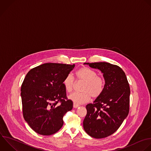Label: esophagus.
I'll list each match as a JSON object with an SVG mask.
<instances>
[{
	"label": "esophagus",
	"mask_w": 151,
	"mask_h": 151,
	"mask_svg": "<svg viewBox=\"0 0 151 151\" xmlns=\"http://www.w3.org/2000/svg\"><path fill=\"white\" fill-rule=\"evenodd\" d=\"M79 106V105L76 104L75 103H74V104H73V108H75V109H76V108H78Z\"/></svg>",
	"instance_id": "obj_1"
}]
</instances>
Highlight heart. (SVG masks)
I'll list each match as a JSON object with an SVG mask.
<instances>
[{"label": "heart", "instance_id": "1", "mask_svg": "<svg viewBox=\"0 0 151 151\" xmlns=\"http://www.w3.org/2000/svg\"><path fill=\"white\" fill-rule=\"evenodd\" d=\"M76 76L79 81L84 82L82 92H73L69 95V99L76 104H81L88 102L91 96L96 98L102 94L105 86V81L103 78L97 75V73L87 67H82L76 72ZM75 80L71 75H67L64 81L63 85L68 92H70L73 89Z\"/></svg>", "mask_w": 151, "mask_h": 151}]
</instances>
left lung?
I'll return each instance as SVG.
<instances>
[{
  "label": "left lung",
  "mask_w": 151,
  "mask_h": 151,
  "mask_svg": "<svg viewBox=\"0 0 151 151\" xmlns=\"http://www.w3.org/2000/svg\"><path fill=\"white\" fill-rule=\"evenodd\" d=\"M83 64L99 70L105 80L102 94L86 106L83 129L92 137L104 138L113 134L129 114V84L125 73L117 65L107 62Z\"/></svg>",
  "instance_id": "left-lung-1"
}]
</instances>
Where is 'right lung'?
<instances>
[{"instance_id": "add662e5", "label": "right lung", "mask_w": 151, "mask_h": 151, "mask_svg": "<svg viewBox=\"0 0 151 151\" xmlns=\"http://www.w3.org/2000/svg\"><path fill=\"white\" fill-rule=\"evenodd\" d=\"M74 67V64L47 63L31 69L25 76L21 89L23 116L36 133L49 136L63 126L64 115L73 108L63 81Z\"/></svg>"}]
</instances>
